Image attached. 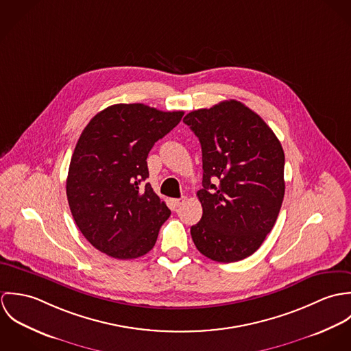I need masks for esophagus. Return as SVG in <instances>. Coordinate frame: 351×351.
I'll return each instance as SVG.
<instances>
[{
  "instance_id": "34e87169",
  "label": "esophagus",
  "mask_w": 351,
  "mask_h": 351,
  "mask_svg": "<svg viewBox=\"0 0 351 351\" xmlns=\"http://www.w3.org/2000/svg\"><path fill=\"white\" fill-rule=\"evenodd\" d=\"M184 201H185V197H182V199H171L170 202H171V206L174 209H177V208H180L184 204Z\"/></svg>"
}]
</instances>
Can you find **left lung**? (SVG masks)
Listing matches in <instances>:
<instances>
[{"label":"left lung","instance_id":"1","mask_svg":"<svg viewBox=\"0 0 351 351\" xmlns=\"http://www.w3.org/2000/svg\"><path fill=\"white\" fill-rule=\"evenodd\" d=\"M184 123L199 138L201 220L192 239L202 255L237 262L254 254L271 231L284 195L282 146L271 128L245 104L221 101L188 113Z\"/></svg>","mask_w":351,"mask_h":351}]
</instances>
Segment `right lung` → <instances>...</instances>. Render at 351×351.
Returning a JSON list of instances; mask_svg holds the SVG:
<instances>
[{"label":"right lung","mask_w":351,"mask_h":351,"mask_svg":"<svg viewBox=\"0 0 351 351\" xmlns=\"http://www.w3.org/2000/svg\"><path fill=\"white\" fill-rule=\"evenodd\" d=\"M145 104H116L97 113L73 152L66 193L82 235L101 252L134 259L154 247L170 209L152 191L147 156L182 119Z\"/></svg>","instance_id":"right-lung-1"}]
</instances>
